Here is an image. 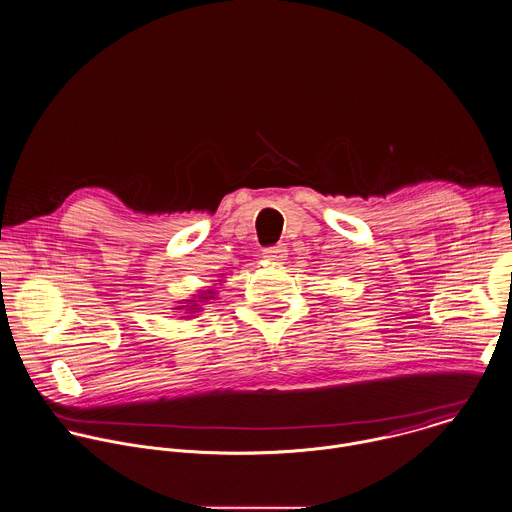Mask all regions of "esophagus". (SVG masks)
<instances>
[{
  "mask_svg": "<svg viewBox=\"0 0 512 512\" xmlns=\"http://www.w3.org/2000/svg\"><path fill=\"white\" fill-rule=\"evenodd\" d=\"M263 257L269 259V261H285L287 257V247L285 243H277V245H271V247H265L263 249Z\"/></svg>",
  "mask_w": 512,
  "mask_h": 512,
  "instance_id": "34e87169",
  "label": "esophagus"
}]
</instances>
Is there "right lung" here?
Here are the masks:
<instances>
[{
    "mask_svg": "<svg viewBox=\"0 0 512 512\" xmlns=\"http://www.w3.org/2000/svg\"><path fill=\"white\" fill-rule=\"evenodd\" d=\"M211 297H213V295H209V297H201V299H211Z\"/></svg>",
    "mask_w": 512,
    "mask_h": 512,
    "instance_id": "1",
    "label": "right lung"
}]
</instances>
